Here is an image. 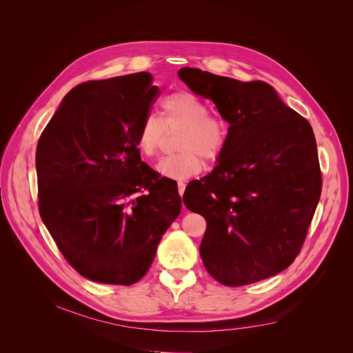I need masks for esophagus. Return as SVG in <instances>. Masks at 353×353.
Here are the masks:
<instances>
[{"instance_id": "obj_1", "label": "esophagus", "mask_w": 353, "mask_h": 353, "mask_svg": "<svg viewBox=\"0 0 353 353\" xmlns=\"http://www.w3.org/2000/svg\"><path fill=\"white\" fill-rule=\"evenodd\" d=\"M177 189H179V194L183 196V194H184V190H186V183H184V181H179Z\"/></svg>"}]
</instances>
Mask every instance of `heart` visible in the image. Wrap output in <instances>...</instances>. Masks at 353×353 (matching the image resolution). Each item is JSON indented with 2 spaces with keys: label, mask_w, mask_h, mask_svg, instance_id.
<instances>
[{
  "label": "heart",
  "mask_w": 353,
  "mask_h": 353,
  "mask_svg": "<svg viewBox=\"0 0 353 353\" xmlns=\"http://www.w3.org/2000/svg\"><path fill=\"white\" fill-rule=\"evenodd\" d=\"M161 119L147 114L137 133V147L147 157L159 154L167 133H176L179 152L160 160L157 170L167 179L186 180L203 169V157L213 161L223 153L229 139L225 119L210 114L209 107L189 91H176L161 101Z\"/></svg>",
  "instance_id": "b5f03b06"
}]
</instances>
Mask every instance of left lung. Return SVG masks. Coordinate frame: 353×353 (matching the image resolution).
<instances>
[{
    "label": "left lung",
    "mask_w": 353,
    "mask_h": 353,
    "mask_svg": "<svg viewBox=\"0 0 353 353\" xmlns=\"http://www.w3.org/2000/svg\"><path fill=\"white\" fill-rule=\"evenodd\" d=\"M179 77L230 124L219 164L183 196L206 219L200 245L206 270L230 288L285 270L301 253L322 192L312 125L263 81L190 67Z\"/></svg>",
    "instance_id": "1"
}]
</instances>
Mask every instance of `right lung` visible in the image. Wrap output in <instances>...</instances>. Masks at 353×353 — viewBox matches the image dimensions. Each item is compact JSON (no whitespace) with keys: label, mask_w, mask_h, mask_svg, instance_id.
Returning a JSON list of instances; mask_svg holds the SVG:
<instances>
[{"label":"right lung","mask_w":353,"mask_h":353,"mask_svg":"<svg viewBox=\"0 0 353 353\" xmlns=\"http://www.w3.org/2000/svg\"><path fill=\"white\" fill-rule=\"evenodd\" d=\"M159 96L145 71L81 83L37 144L40 216L65 261L90 281L139 282L180 213L177 183L141 161L137 147Z\"/></svg>","instance_id":"1"}]
</instances>
